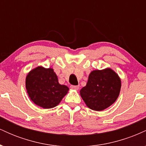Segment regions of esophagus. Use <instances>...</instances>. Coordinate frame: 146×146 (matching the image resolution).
<instances>
[{
    "mask_svg": "<svg viewBox=\"0 0 146 146\" xmlns=\"http://www.w3.org/2000/svg\"><path fill=\"white\" fill-rule=\"evenodd\" d=\"M79 88H80V86H71V88L73 90H78L79 89Z\"/></svg>",
    "mask_w": 146,
    "mask_h": 146,
    "instance_id": "esophagus-1",
    "label": "esophagus"
}]
</instances>
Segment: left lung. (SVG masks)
<instances>
[{
	"label": "left lung",
	"mask_w": 146,
	"mask_h": 146,
	"mask_svg": "<svg viewBox=\"0 0 146 146\" xmlns=\"http://www.w3.org/2000/svg\"><path fill=\"white\" fill-rule=\"evenodd\" d=\"M121 86L119 76L108 67L90 72L86 85L80 90V94L88 108L102 111L115 103Z\"/></svg>",
	"instance_id": "left-lung-1"
}]
</instances>
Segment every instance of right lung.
<instances>
[{"label": "right lung", "mask_w": 146, "mask_h": 146, "mask_svg": "<svg viewBox=\"0 0 146 146\" xmlns=\"http://www.w3.org/2000/svg\"><path fill=\"white\" fill-rule=\"evenodd\" d=\"M25 87L30 100L44 109L56 107L69 88L58 82L56 73L52 68L38 66L27 75Z\"/></svg>", "instance_id": "add662e5"}]
</instances>
